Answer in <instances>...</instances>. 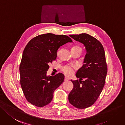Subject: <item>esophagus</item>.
<instances>
[{
  "instance_id": "1",
  "label": "esophagus",
  "mask_w": 125,
  "mask_h": 125,
  "mask_svg": "<svg viewBox=\"0 0 125 125\" xmlns=\"http://www.w3.org/2000/svg\"><path fill=\"white\" fill-rule=\"evenodd\" d=\"M68 80H70V79H69V78H68L67 77H65V78H64V81H68Z\"/></svg>"
}]
</instances>
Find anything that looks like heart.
Returning a JSON list of instances; mask_svg holds the SVG:
<instances>
[{
    "instance_id": "heart-1",
    "label": "heart",
    "mask_w": 125,
    "mask_h": 125,
    "mask_svg": "<svg viewBox=\"0 0 125 125\" xmlns=\"http://www.w3.org/2000/svg\"><path fill=\"white\" fill-rule=\"evenodd\" d=\"M78 66L75 64H70V65H65L62 67L61 71L67 76L70 77L72 76L75 72V70L77 68Z\"/></svg>"
}]
</instances>
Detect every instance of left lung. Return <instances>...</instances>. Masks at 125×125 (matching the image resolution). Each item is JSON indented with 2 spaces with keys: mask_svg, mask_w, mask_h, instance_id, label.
<instances>
[{
  "mask_svg": "<svg viewBox=\"0 0 125 125\" xmlns=\"http://www.w3.org/2000/svg\"><path fill=\"white\" fill-rule=\"evenodd\" d=\"M85 47L83 65L76 76L78 80H71L73 84L68 95L71 104L78 109H85L93 105L104 88L107 73L104 50L100 42L86 33L70 35ZM83 79L85 80L82 82Z\"/></svg>",
  "mask_w": 125,
  "mask_h": 125,
  "instance_id": "obj_1",
  "label": "left lung"
}]
</instances>
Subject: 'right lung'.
I'll list each match as a JSON object with an SVG mask.
<instances>
[{
	"label": "right lung",
	"mask_w": 125,
	"mask_h": 125,
	"mask_svg": "<svg viewBox=\"0 0 125 125\" xmlns=\"http://www.w3.org/2000/svg\"><path fill=\"white\" fill-rule=\"evenodd\" d=\"M72 42L66 35L46 33L35 36L26 45L20 66V82L27 100L32 104L42 107L52 101L64 75L59 73L47 76L48 64L56 59L60 46Z\"/></svg>",
	"instance_id": "obj_1"
}]
</instances>
